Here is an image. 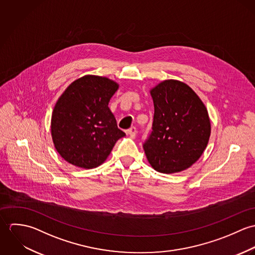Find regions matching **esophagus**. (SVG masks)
<instances>
[{
    "instance_id": "34e87169",
    "label": "esophagus",
    "mask_w": 255,
    "mask_h": 255,
    "mask_svg": "<svg viewBox=\"0 0 255 255\" xmlns=\"http://www.w3.org/2000/svg\"><path fill=\"white\" fill-rule=\"evenodd\" d=\"M136 132H137V130H136V128H135V127H132V128H130L128 130V134H129V136H130L131 138H134V137L136 136Z\"/></svg>"
}]
</instances>
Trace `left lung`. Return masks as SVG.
<instances>
[{
	"mask_svg": "<svg viewBox=\"0 0 255 255\" xmlns=\"http://www.w3.org/2000/svg\"><path fill=\"white\" fill-rule=\"evenodd\" d=\"M154 103L152 131L143 142L150 165L173 174L195 163L206 148L211 125L208 112L185 83L165 80L151 90Z\"/></svg>",
	"mask_w": 255,
	"mask_h": 255,
	"instance_id": "left-lung-1",
	"label": "left lung"
}]
</instances>
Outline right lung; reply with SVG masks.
<instances>
[{"mask_svg":"<svg viewBox=\"0 0 255 255\" xmlns=\"http://www.w3.org/2000/svg\"><path fill=\"white\" fill-rule=\"evenodd\" d=\"M118 88L107 77L85 75L73 81L59 98L51 131L57 151L67 162L84 169L98 167L126 135L108 107Z\"/></svg>","mask_w":255,"mask_h":255,"instance_id":"right-lung-1","label":"right lung"}]
</instances>
